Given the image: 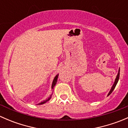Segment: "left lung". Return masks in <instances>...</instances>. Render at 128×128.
<instances>
[{
    "mask_svg": "<svg viewBox=\"0 0 128 128\" xmlns=\"http://www.w3.org/2000/svg\"><path fill=\"white\" fill-rule=\"evenodd\" d=\"M120 69H119V70H118V75H117L116 77V78H115V80H114V84H113V86H112V88H111L110 91V92L108 93V96H109V95H110L111 94H112V92L113 91V90H114V88H115V87H116V86L117 83H118V80H119V77H120Z\"/></svg>",
    "mask_w": 128,
    "mask_h": 128,
    "instance_id": "obj_1",
    "label": "left lung"
}]
</instances>
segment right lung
I'll return each instance as SVG.
<instances>
[{
    "label": "right lung",
    "instance_id": "1",
    "mask_svg": "<svg viewBox=\"0 0 128 128\" xmlns=\"http://www.w3.org/2000/svg\"><path fill=\"white\" fill-rule=\"evenodd\" d=\"M58 76H59V74L56 75V77H54V80H53V82H52V86H51V88H52V89H53L54 87V86H56V82H57V80H58ZM51 95H50V97L48 98L47 99V100H44V101L41 102V103H40V104H45V103H46V102H47L48 101H49V100H50V99H51Z\"/></svg>",
    "mask_w": 128,
    "mask_h": 128
}]
</instances>
